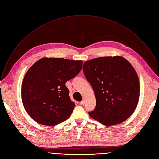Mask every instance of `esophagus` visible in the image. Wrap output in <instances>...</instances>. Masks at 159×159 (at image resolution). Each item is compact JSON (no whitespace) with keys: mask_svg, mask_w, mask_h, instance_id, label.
<instances>
[{"mask_svg":"<svg viewBox=\"0 0 159 159\" xmlns=\"http://www.w3.org/2000/svg\"><path fill=\"white\" fill-rule=\"evenodd\" d=\"M85 103V100H82V101H80V105H82H82H84Z\"/></svg>","mask_w":159,"mask_h":159,"instance_id":"esophagus-1","label":"esophagus"}]
</instances>
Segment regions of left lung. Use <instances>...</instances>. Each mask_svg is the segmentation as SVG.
<instances>
[{
    "instance_id": "obj_1",
    "label": "left lung",
    "mask_w": 159,
    "mask_h": 159,
    "mask_svg": "<svg viewBox=\"0 0 159 159\" xmlns=\"http://www.w3.org/2000/svg\"><path fill=\"white\" fill-rule=\"evenodd\" d=\"M82 69L96 99L95 109L89 112L90 117L111 126L133 114L139 100L140 84L128 60L120 56L99 57L85 61Z\"/></svg>"
}]
</instances>
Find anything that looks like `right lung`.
<instances>
[{
    "mask_svg": "<svg viewBox=\"0 0 159 159\" xmlns=\"http://www.w3.org/2000/svg\"><path fill=\"white\" fill-rule=\"evenodd\" d=\"M82 61L43 58L26 74L21 88L22 104L37 123L55 126L69 119L75 105L65 83L81 70Z\"/></svg>",
    "mask_w": 159,
    "mask_h": 159,
    "instance_id": "obj_1",
    "label": "right lung"
}]
</instances>
